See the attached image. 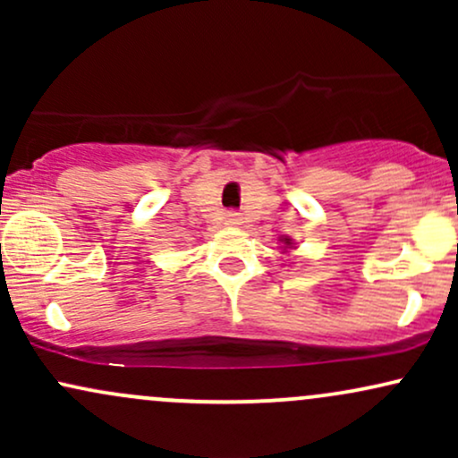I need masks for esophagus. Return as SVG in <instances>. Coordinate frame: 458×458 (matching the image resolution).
I'll use <instances>...</instances> for the list:
<instances>
[{
    "mask_svg": "<svg viewBox=\"0 0 458 458\" xmlns=\"http://www.w3.org/2000/svg\"><path fill=\"white\" fill-rule=\"evenodd\" d=\"M225 224L228 225H239L241 224V215L236 211H228L225 213Z\"/></svg>",
    "mask_w": 458,
    "mask_h": 458,
    "instance_id": "esophagus-1",
    "label": "esophagus"
}]
</instances>
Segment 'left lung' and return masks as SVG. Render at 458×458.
<instances>
[{"mask_svg":"<svg viewBox=\"0 0 458 458\" xmlns=\"http://www.w3.org/2000/svg\"><path fill=\"white\" fill-rule=\"evenodd\" d=\"M286 243H291V239H286Z\"/></svg>","mask_w":458,"mask_h":458,"instance_id":"obj_1","label":"left lung"}]
</instances>
